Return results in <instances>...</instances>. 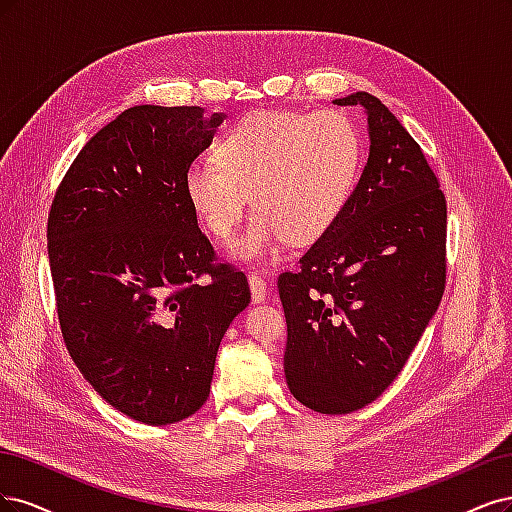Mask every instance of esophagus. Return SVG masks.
Segmentation results:
<instances>
[{
    "label": "esophagus",
    "instance_id": "34e87169",
    "mask_svg": "<svg viewBox=\"0 0 512 512\" xmlns=\"http://www.w3.org/2000/svg\"><path fill=\"white\" fill-rule=\"evenodd\" d=\"M249 285H251V298L253 302H263L268 295V283L259 274H249Z\"/></svg>",
    "mask_w": 512,
    "mask_h": 512
}]
</instances>
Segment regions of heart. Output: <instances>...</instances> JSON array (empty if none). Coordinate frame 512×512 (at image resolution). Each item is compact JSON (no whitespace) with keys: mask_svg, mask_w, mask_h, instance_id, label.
Masks as SVG:
<instances>
[{"mask_svg":"<svg viewBox=\"0 0 512 512\" xmlns=\"http://www.w3.org/2000/svg\"><path fill=\"white\" fill-rule=\"evenodd\" d=\"M359 166L361 136L346 114L255 110L223 136L217 161L191 163L185 191L217 240L234 234L253 193L255 217L234 253L270 261L289 240L315 242L336 225Z\"/></svg>","mask_w":512,"mask_h":512,"instance_id":"1","label":"heart"}]
</instances>
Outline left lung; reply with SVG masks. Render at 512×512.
Wrapping results in <instances>:
<instances>
[{
  "label": "left lung",
  "instance_id": "8db88e82",
  "mask_svg": "<svg viewBox=\"0 0 512 512\" xmlns=\"http://www.w3.org/2000/svg\"><path fill=\"white\" fill-rule=\"evenodd\" d=\"M370 157L336 225L278 276L285 376L323 415L368 406L398 376L447 285V200L421 146L370 93Z\"/></svg>",
  "mask_w": 512,
  "mask_h": 512
}]
</instances>
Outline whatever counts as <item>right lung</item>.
Segmentation results:
<instances>
[{
    "label": "right lung",
    "instance_id": "1",
    "mask_svg": "<svg viewBox=\"0 0 512 512\" xmlns=\"http://www.w3.org/2000/svg\"><path fill=\"white\" fill-rule=\"evenodd\" d=\"M221 121L200 106L127 108L82 146L48 212L63 342L93 389L146 425L204 406L221 338L251 302L185 191Z\"/></svg>",
    "mask_w": 512,
    "mask_h": 512
}]
</instances>
